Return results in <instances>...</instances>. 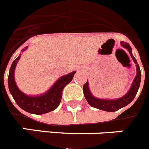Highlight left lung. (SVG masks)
Segmentation results:
<instances>
[{"label":"left lung","mask_w":149,"mask_h":149,"mask_svg":"<svg viewBox=\"0 0 149 149\" xmlns=\"http://www.w3.org/2000/svg\"><path fill=\"white\" fill-rule=\"evenodd\" d=\"M121 45L123 47L126 48L128 50V53L131 55V58H133L134 61L136 64V76L135 77L134 80L133 81L132 86H131V89L129 90L128 93L125 95L123 97L117 99V100H100V99H97V98L94 97L92 96L91 93L90 92L89 88H88V82L87 81L83 86V92H84V97L88 101V104L91 106L95 108H98V109L102 110V111H109V112H113V111H118L120 108H123V107L128 105L129 103L133 101L134 97L136 96V93H137L138 89L140 88V81H141V72H140V66L137 64L136 58L134 57L132 55V50H131V47L127 42H123L122 41Z\"/></svg>","instance_id":"1"}]
</instances>
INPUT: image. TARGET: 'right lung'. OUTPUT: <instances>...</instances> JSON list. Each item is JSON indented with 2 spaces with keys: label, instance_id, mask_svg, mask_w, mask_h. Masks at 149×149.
<instances>
[{
  "label": "right lung",
  "instance_id": "obj_1",
  "mask_svg": "<svg viewBox=\"0 0 149 149\" xmlns=\"http://www.w3.org/2000/svg\"><path fill=\"white\" fill-rule=\"evenodd\" d=\"M26 48L27 47H26ZM20 57L21 55L15 60H14L12 64L8 77L9 91L17 104L24 111L34 114H43L57 108L61 102L63 89L68 83L72 81L76 71L72 72L60 78L47 92L41 96H26L18 89L14 79L15 68Z\"/></svg>",
  "mask_w": 149,
  "mask_h": 149
}]
</instances>
